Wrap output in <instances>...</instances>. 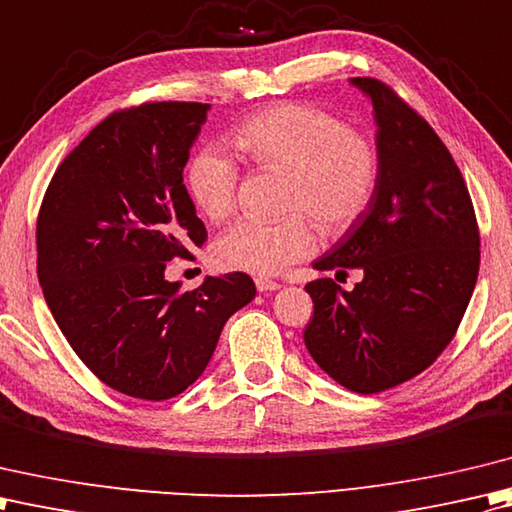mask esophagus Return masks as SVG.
I'll return each instance as SVG.
<instances>
[{"label": "esophagus", "instance_id": "34e87169", "mask_svg": "<svg viewBox=\"0 0 512 512\" xmlns=\"http://www.w3.org/2000/svg\"><path fill=\"white\" fill-rule=\"evenodd\" d=\"M256 289L258 291H276V289H280V283H276V280H269V278H256Z\"/></svg>", "mask_w": 512, "mask_h": 512}]
</instances>
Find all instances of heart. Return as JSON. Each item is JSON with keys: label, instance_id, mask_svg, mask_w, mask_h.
<instances>
[{"label": "heart", "instance_id": "b5f03b06", "mask_svg": "<svg viewBox=\"0 0 512 512\" xmlns=\"http://www.w3.org/2000/svg\"><path fill=\"white\" fill-rule=\"evenodd\" d=\"M227 141L256 170L287 174L283 221H241L212 245L218 269L271 276L314 249V229L342 236L367 212L380 179V150L367 132L311 103H276L249 114ZM185 185L207 221L234 212L238 165L216 148H203L185 170Z\"/></svg>", "mask_w": 512, "mask_h": 512}]
</instances>
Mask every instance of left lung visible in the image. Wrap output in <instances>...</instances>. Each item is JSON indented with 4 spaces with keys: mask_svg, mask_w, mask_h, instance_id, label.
I'll return each mask as SVG.
<instances>
[{
    "mask_svg": "<svg viewBox=\"0 0 512 512\" xmlns=\"http://www.w3.org/2000/svg\"><path fill=\"white\" fill-rule=\"evenodd\" d=\"M371 97L378 123L375 194L318 271L360 269L344 291L331 278L305 289L314 318L305 344L318 367L356 393H380L415 378L453 340L479 271L471 194L435 130L387 83L351 79Z\"/></svg>",
    "mask_w": 512,
    "mask_h": 512,
    "instance_id": "8db88e82",
    "label": "left lung"
}]
</instances>
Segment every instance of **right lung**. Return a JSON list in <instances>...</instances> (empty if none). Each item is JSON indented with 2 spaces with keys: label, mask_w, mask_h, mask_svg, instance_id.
<instances>
[{
  "label": "right lung",
  "mask_w": 512,
  "mask_h": 512,
  "mask_svg": "<svg viewBox=\"0 0 512 512\" xmlns=\"http://www.w3.org/2000/svg\"><path fill=\"white\" fill-rule=\"evenodd\" d=\"M210 103L145 101L103 119L48 185L37 276L81 362L130 398L161 402L201 375L227 318L252 302L243 271L183 291L165 280L207 232L183 185Z\"/></svg>",
  "instance_id": "right-lung-1"
}]
</instances>
